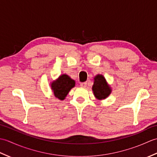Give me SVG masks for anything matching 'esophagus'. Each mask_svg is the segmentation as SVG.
<instances>
[{
    "label": "esophagus",
    "instance_id": "34e87169",
    "mask_svg": "<svg viewBox=\"0 0 157 157\" xmlns=\"http://www.w3.org/2000/svg\"><path fill=\"white\" fill-rule=\"evenodd\" d=\"M86 85H87V82H82L80 84V86L82 87H86Z\"/></svg>",
    "mask_w": 157,
    "mask_h": 157
}]
</instances>
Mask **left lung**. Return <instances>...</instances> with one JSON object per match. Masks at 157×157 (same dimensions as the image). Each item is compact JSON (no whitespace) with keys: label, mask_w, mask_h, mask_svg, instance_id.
<instances>
[{"label":"left lung","mask_w":157,"mask_h":157,"mask_svg":"<svg viewBox=\"0 0 157 157\" xmlns=\"http://www.w3.org/2000/svg\"><path fill=\"white\" fill-rule=\"evenodd\" d=\"M92 91L95 97L98 100H103L107 98L111 93V88L108 85L105 77L98 74L95 76L94 85L92 86Z\"/></svg>","instance_id":"left-lung-1"}]
</instances>
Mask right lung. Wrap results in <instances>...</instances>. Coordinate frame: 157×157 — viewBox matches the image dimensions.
<instances>
[{
    "label": "right lung",
    "instance_id": "right-lung-1",
    "mask_svg": "<svg viewBox=\"0 0 157 157\" xmlns=\"http://www.w3.org/2000/svg\"><path fill=\"white\" fill-rule=\"evenodd\" d=\"M75 85V82L73 79L67 75L63 74L56 80L53 81L51 86L55 97L63 101Z\"/></svg>",
    "mask_w": 157,
    "mask_h": 157
}]
</instances>
